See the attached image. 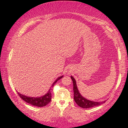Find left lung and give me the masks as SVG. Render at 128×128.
<instances>
[{
    "label": "left lung",
    "mask_w": 128,
    "mask_h": 128,
    "mask_svg": "<svg viewBox=\"0 0 128 128\" xmlns=\"http://www.w3.org/2000/svg\"><path fill=\"white\" fill-rule=\"evenodd\" d=\"M71 78L73 81V91H74V100L77 104L80 107L83 108H90L94 107L96 106H98L102 102H105V101L103 102H94V101H92L88 100L86 99L85 98L82 97L80 92H78L76 86V80L72 76H71Z\"/></svg>",
    "instance_id": "left-lung-1"
}]
</instances>
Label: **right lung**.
I'll return each instance as SVG.
<instances>
[{
  "label": "right lung",
  "mask_w": 128,
  "mask_h": 128,
  "mask_svg": "<svg viewBox=\"0 0 128 128\" xmlns=\"http://www.w3.org/2000/svg\"><path fill=\"white\" fill-rule=\"evenodd\" d=\"M63 76L59 77V78L55 80V82L53 83V84L52 85V87H54V86L55 85V84L56 83L58 80L60 79ZM17 94H18V96H20L21 98L24 101H26V102L28 103V104L31 105H32V106H38V107H42V106H46L47 104H48L50 102L52 98V94L51 92H50V89L49 90L48 93L41 97H27V96H26L22 95V94H21L20 93H19V92H17Z\"/></svg>",
  "instance_id": "right-lung-1"
}]
</instances>
